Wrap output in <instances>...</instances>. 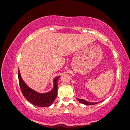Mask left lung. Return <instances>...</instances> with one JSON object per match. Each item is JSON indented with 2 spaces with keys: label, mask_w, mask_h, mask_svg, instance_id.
Segmentation results:
<instances>
[{
  "label": "left lung",
  "mask_w": 130,
  "mask_h": 130,
  "mask_svg": "<svg viewBox=\"0 0 130 130\" xmlns=\"http://www.w3.org/2000/svg\"><path fill=\"white\" fill-rule=\"evenodd\" d=\"M77 100H78V101L80 102L81 103H82V104H84V105H92L97 104V103H99V102H95V103H94V102H89L86 101V100H84V99H77Z\"/></svg>",
  "instance_id": "obj_1"
}]
</instances>
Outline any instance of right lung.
<instances>
[{
    "label": "right lung",
    "instance_id": "obj_1",
    "mask_svg": "<svg viewBox=\"0 0 130 130\" xmlns=\"http://www.w3.org/2000/svg\"><path fill=\"white\" fill-rule=\"evenodd\" d=\"M18 78L20 88L23 95L33 105L41 107H47L54 102L57 95L58 80L59 76L55 78L53 80V89L49 92L45 93H39L27 86L22 80L19 71H18Z\"/></svg>",
    "mask_w": 130,
    "mask_h": 130
}]
</instances>
